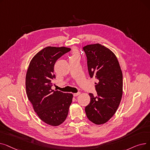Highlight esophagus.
Listing matches in <instances>:
<instances>
[{
	"mask_svg": "<svg viewBox=\"0 0 150 150\" xmlns=\"http://www.w3.org/2000/svg\"><path fill=\"white\" fill-rule=\"evenodd\" d=\"M80 94V92H77V93H74V97H76V96H79Z\"/></svg>",
	"mask_w": 150,
	"mask_h": 150,
	"instance_id": "34e87169",
	"label": "esophagus"
}]
</instances>
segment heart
Listing matches in <instances>:
<instances>
[{"label": "heart", "mask_w": 150, "mask_h": 150, "mask_svg": "<svg viewBox=\"0 0 150 150\" xmlns=\"http://www.w3.org/2000/svg\"><path fill=\"white\" fill-rule=\"evenodd\" d=\"M79 56V54H78V52L76 49L73 50L72 51V56L71 57H78Z\"/></svg>", "instance_id": "obj_1"}]
</instances>
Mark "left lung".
Segmentation results:
<instances>
[{"mask_svg":"<svg viewBox=\"0 0 150 150\" xmlns=\"http://www.w3.org/2000/svg\"><path fill=\"white\" fill-rule=\"evenodd\" d=\"M87 57L91 78H96V97L89 93V104L85 112L88 119L96 125L106 123L115 114L123 93V75L115 54L100 44L83 47Z\"/></svg>","mask_w":150,"mask_h":150,"instance_id":"obj_1","label":"left lung"}]
</instances>
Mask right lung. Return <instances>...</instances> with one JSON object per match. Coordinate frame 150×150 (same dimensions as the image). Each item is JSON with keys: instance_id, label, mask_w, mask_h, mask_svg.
I'll return each mask as SVG.
<instances>
[{"instance_id": "add662e5", "label": "right lung", "mask_w": 150, "mask_h": 150, "mask_svg": "<svg viewBox=\"0 0 150 150\" xmlns=\"http://www.w3.org/2000/svg\"><path fill=\"white\" fill-rule=\"evenodd\" d=\"M70 50L65 47L49 46L37 53L27 71L25 88L34 111L44 123L57 127L66 119L73 95L52 89L55 75L54 65L62 55Z\"/></svg>"}]
</instances>
